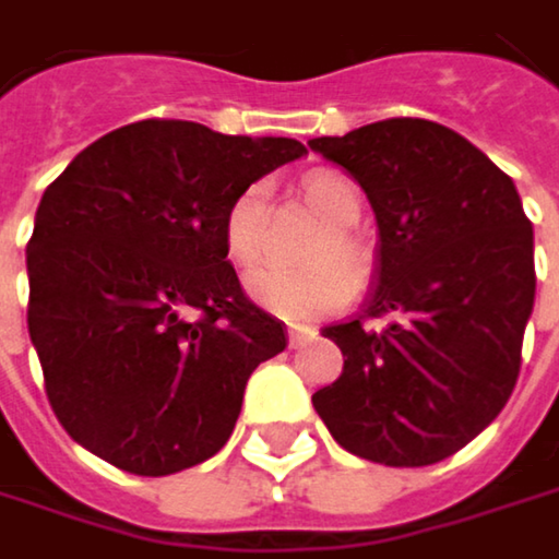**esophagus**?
<instances>
[{
    "label": "esophagus",
    "mask_w": 559,
    "mask_h": 559,
    "mask_svg": "<svg viewBox=\"0 0 559 559\" xmlns=\"http://www.w3.org/2000/svg\"><path fill=\"white\" fill-rule=\"evenodd\" d=\"M313 340V330H307V326H290L287 330V346L290 349H300V346H307Z\"/></svg>",
    "instance_id": "34e87169"
}]
</instances>
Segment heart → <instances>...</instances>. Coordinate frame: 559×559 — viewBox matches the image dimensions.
<instances>
[{
    "mask_svg": "<svg viewBox=\"0 0 559 559\" xmlns=\"http://www.w3.org/2000/svg\"><path fill=\"white\" fill-rule=\"evenodd\" d=\"M304 203L326 223L310 246V259H320L304 269H255L246 278V290L275 317L287 323H313L336 313L353 297V273L369 265V249L356 233L362 216V193L359 187L336 170L307 174L300 183ZM269 183L255 180L242 187L223 219V246L233 265L259 262L265 249L269 229ZM346 261L348 270L342 265Z\"/></svg>",
    "mask_w": 559,
    "mask_h": 559,
    "instance_id": "b5f03b06",
    "label": "heart"
}]
</instances>
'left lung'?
I'll return each mask as SVG.
<instances>
[{
	"label": "left lung",
	"mask_w": 559,
	"mask_h": 559,
	"mask_svg": "<svg viewBox=\"0 0 559 559\" xmlns=\"http://www.w3.org/2000/svg\"><path fill=\"white\" fill-rule=\"evenodd\" d=\"M307 145L359 180L379 223L376 287L356 320L323 330L343 376L313 407L362 460L440 463L499 417L518 382L537 284L531 219L504 170L427 119Z\"/></svg>",
	"instance_id": "obj_1"
}]
</instances>
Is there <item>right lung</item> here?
Wrapping results in <instances>:
<instances>
[{
    "mask_svg": "<svg viewBox=\"0 0 559 559\" xmlns=\"http://www.w3.org/2000/svg\"><path fill=\"white\" fill-rule=\"evenodd\" d=\"M304 155L294 139L142 119L96 139L45 190L28 333L80 447L135 476L223 450L249 376L287 346L284 323L236 278L223 219L242 187Z\"/></svg>",
    "mask_w": 559,
    "mask_h": 559,
    "instance_id": "right-lung-1",
    "label": "right lung"
}]
</instances>
